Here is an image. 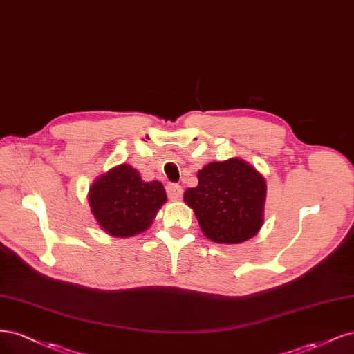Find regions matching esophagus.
I'll use <instances>...</instances> for the list:
<instances>
[{"label":"esophagus","instance_id":"1","mask_svg":"<svg viewBox=\"0 0 354 354\" xmlns=\"http://www.w3.org/2000/svg\"><path fill=\"white\" fill-rule=\"evenodd\" d=\"M166 191H167V197L170 200H179L182 197V192H184V189H182V187L178 184H169L166 187Z\"/></svg>","mask_w":354,"mask_h":354}]
</instances>
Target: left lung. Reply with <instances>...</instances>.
<instances>
[{"label":"left lung","mask_w":354,"mask_h":354,"mask_svg":"<svg viewBox=\"0 0 354 354\" xmlns=\"http://www.w3.org/2000/svg\"><path fill=\"white\" fill-rule=\"evenodd\" d=\"M198 185L184 192L203 234L219 244H239L263 225L266 180L241 158L212 162L197 174Z\"/></svg>","instance_id":"left-lung-1"}]
</instances>
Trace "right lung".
Returning a JSON list of instances; mask_svg holds the SVG:
<instances>
[{
	"mask_svg": "<svg viewBox=\"0 0 354 354\" xmlns=\"http://www.w3.org/2000/svg\"><path fill=\"white\" fill-rule=\"evenodd\" d=\"M158 180L144 182L129 165H119L94 180L88 201L94 218L113 236H133L147 231L166 203Z\"/></svg>",
	"mask_w": 354,
	"mask_h": 354,
	"instance_id": "right-lung-1",
	"label": "right lung"
}]
</instances>
